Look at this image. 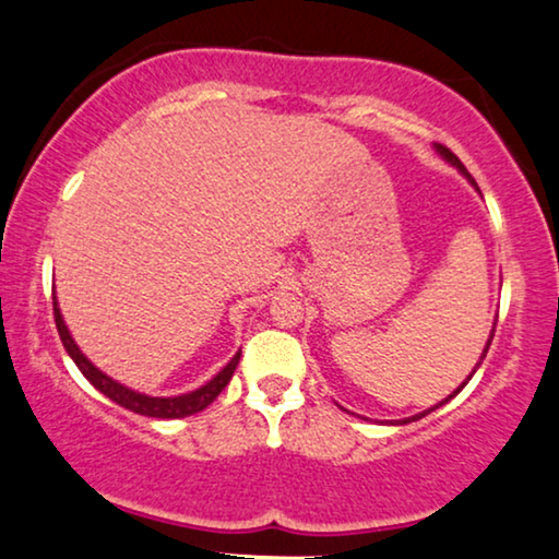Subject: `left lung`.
<instances>
[{"label": "left lung", "mask_w": 559, "mask_h": 559, "mask_svg": "<svg viewBox=\"0 0 559 559\" xmlns=\"http://www.w3.org/2000/svg\"><path fill=\"white\" fill-rule=\"evenodd\" d=\"M433 146H436V152H438L440 156H443V159H445L448 164H451V167H455V169H459V171H461V175H463V177H466V179H468V182L476 187V182H474V179H471V175H468V171H466V167H463V164H461V159H459V156H455V154L451 152V148H445V146H440V144H433ZM493 326H497V321H493ZM491 340H493V329H491L489 340H486V347H484V352H481V357H478V361H476L474 372H476V369H478V367H481V361H484V357H486V352H489V347H491ZM474 372H471V374L466 377V380H463V384H459V388H455V390L451 392V395H448L445 400H440V403H438V405H433V407H428V411H423V413H418V415H413V418H405V420H400V426H405V423H413V420H420V418H423V415L433 413V411H438V407H440V405H445V403H448V400H453L455 395H459V392H461L463 388H466V382L471 380V377H474Z\"/></svg>", "instance_id": "left-lung-1"}]
</instances>
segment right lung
<instances>
[{
	"label": "right lung",
	"instance_id": "obj_1",
	"mask_svg": "<svg viewBox=\"0 0 559 559\" xmlns=\"http://www.w3.org/2000/svg\"><path fill=\"white\" fill-rule=\"evenodd\" d=\"M52 311H55V326H58L62 347H66L70 359H73L78 365V369H81L85 380H88L98 392H104L108 400H114L116 405H121L131 413L146 415V418L177 420V418H187V415L202 413L204 407H207L212 400H215L219 392L227 388V382H230L235 367H238V361H240V352H235V357L227 361V365L219 369V372L212 377L210 382H204L202 388L192 390V392H185V395H175V397H152V395H144V392L126 388V384H121V382H116L114 377L100 372V369L83 355L81 347H78L75 340L68 332L66 319H62L58 298H55V296H52Z\"/></svg>",
	"mask_w": 559,
	"mask_h": 559
}]
</instances>
